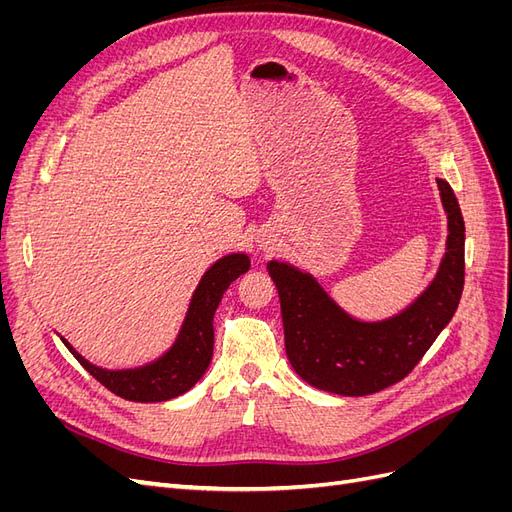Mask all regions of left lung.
<instances>
[{
    "label": "left lung",
    "instance_id": "obj_1",
    "mask_svg": "<svg viewBox=\"0 0 512 512\" xmlns=\"http://www.w3.org/2000/svg\"><path fill=\"white\" fill-rule=\"evenodd\" d=\"M436 181L448 215L446 252L427 290L393 318L356 320L309 273L288 262L267 265L280 294L288 361L307 384L344 397L378 393L404 380L451 322L466 275V224L451 185Z\"/></svg>",
    "mask_w": 512,
    "mask_h": 512
}]
</instances>
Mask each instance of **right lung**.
Segmentation results:
<instances>
[{"instance_id": "add662e5", "label": "right lung", "mask_w": 512, "mask_h": 512, "mask_svg": "<svg viewBox=\"0 0 512 512\" xmlns=\"http://www.w3.org/2000/svg\"><path fill=\"white\" fill-rule=\"evenodd\" d=\"M250 269L245 254H228L220 258L198 282L188 314L173 348L164 352L158 361L134 369H102L91 365L76 352L66 339H61L91 376L108 391L128 401H166L190 391L203 378L213 356V316L222 294L241 273Z\"/></svg>"}]
</instances>
